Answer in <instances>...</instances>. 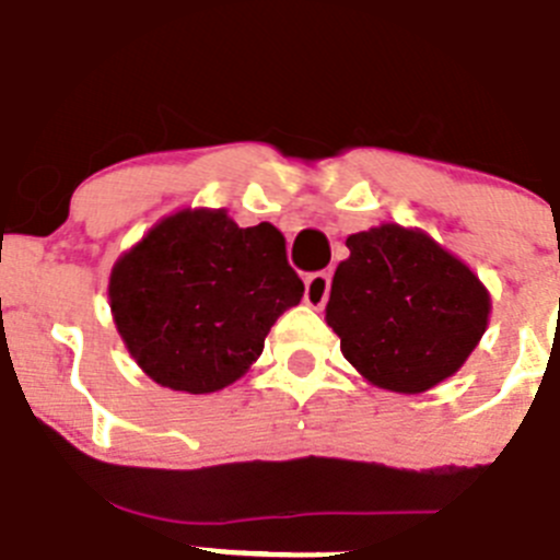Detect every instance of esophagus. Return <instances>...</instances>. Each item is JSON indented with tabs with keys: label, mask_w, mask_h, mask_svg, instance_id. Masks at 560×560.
<instances>
[{
	"label": "esophagus",
	"mask_w": 560,
	"mask_h": 560,
	"mask_svg": "<svg viewBox=\"0 0 560 560\" xmlns=\"http://www.w3.org/2000/svg\"><path fill=\"white\" fill-rule=\"evenodd\" d=\"M329 290H331L329 273H312L310 279H306V287H304L306 306H312V310H320V306L329 301Z\"/></svg>",
	"instance_id": "esophagus-1"
}]
</instances>
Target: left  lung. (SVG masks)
<instances>
[{
	"instance_id": "left-lung-1",
	"label": "left lung",
	"mask_w": 560,
	"mask_h": 560,
	"mask_svg": "<svg viewBox=\"0 0 560 560\" xmlns=\"http://www.w3.org/2000/svg\"><path fill=\"white\" fill-rule=\"evenodd\" d=\"M326 324L371 385L424 393L450 380L488 329L491 295L466 261L421 229L382 223L346 240Z\"/></svg>"
}]
</instances>
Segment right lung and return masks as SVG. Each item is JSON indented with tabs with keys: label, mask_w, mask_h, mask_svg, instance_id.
Masks as SVG:
<instances>
[{
	"label": "right lung",
	"mask_w": 560,
	"mask_h": 560,
	"mask_svg": "<svg viewBox=\"0 0 560 560\" xmlns=\"http://www.w3.org/2000/svg\"><path fill=\"white\" fill-rule=\"evenodd\" d=\"M304 295L284 234L240 229L225 209H180L159 220L108 279L125 349L161 387L214 393L259 360L281 312Z\"/></svg>",
	"instance_id": "1"
}]
</instances>
